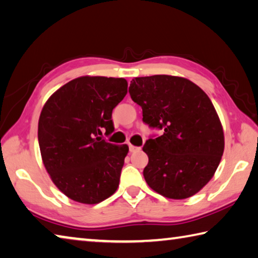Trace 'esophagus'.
I'll list each match as a JSON object with an SVG mask.
<instances>
[{"label":"esophagus","instance_id":"obj_1","mask_svg":"<svg viewBox=\"0 0 258 258\" xmlns=\"http://www.w3.org/2000/svg\"><path fill=\"white\" fill-rule=\"evenodd\" d=\"M128 147H130V152H135V151H139V150H141V148L135 147L133 144H128Z\"/></svg>","mask_w":258,"mask_h":258}]
</instances>
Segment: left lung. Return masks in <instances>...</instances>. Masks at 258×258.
Instances as JSON below:
<instances>
[{"label": "left lung", "mask_w": 258, "mask_h": 258, "mask_svg": "<svg viewBox=\"0 0 258 258\" xmlns=\"http://www.w3.org/2000/svg\"><path fill=\"white\" fill-rule=\"evenodd\" d=\"M128 91L142 107L144 123L163 130L143 147L147 184L172 200L199 193L214 176L224 150L222 124L209 96L188 79L166 74L135 78Z\"/></svg>", "instance_id": "obj_1"}]
</instances>
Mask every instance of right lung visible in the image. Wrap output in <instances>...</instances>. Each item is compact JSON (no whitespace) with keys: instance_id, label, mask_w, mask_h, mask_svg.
Instances as JSON below:
<instances>
[{"instance_id":"right-lung-1","label":"right lung","mask_w":258,"mask_h":258,"mask_svg":"<svg viewBox=\"0 0 258 258\" xmlns=\"http://www.w3.org/2000/svg\"><path fill=\"white\" fill-rule=\"evenodd\" d=\"M127 93L123 78L84 76L57 89L41 109L38 142L46 170L72 201L100 203L118 188L128 145L106 142L111 113Z\"/></svg>"}]
</instances>
